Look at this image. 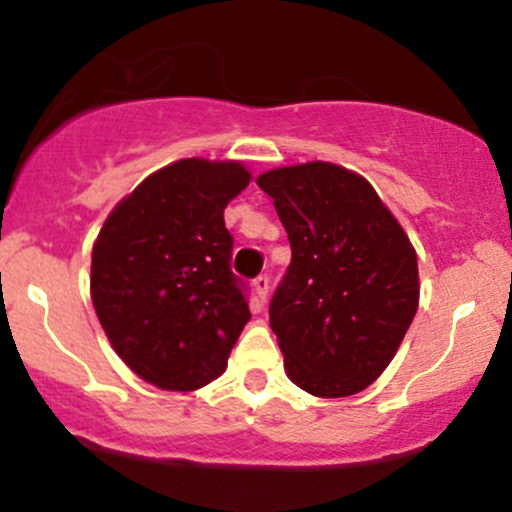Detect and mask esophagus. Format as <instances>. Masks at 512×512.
<instances>
[{"instance_id":"obj_1","label":"esophagus","mask_w":512,"mask_h":512,"mask_svg":"<svg viewBox=\"0 0 512 512\" xmlns=\"http://www.w3.org/2000/svg\"><path fill=\"white\" fill-rule=\"evenodd\" d=\"M252 287H255L257 301H260V304H265L267 294H270V277H267V274H260V277H257L255 282H252Z\"/></svg>"}]
</instances>
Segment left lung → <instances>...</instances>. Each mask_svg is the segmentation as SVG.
Returning a JSON list of instances; mask_svg holds the SVG:
<instances>
[{"instance_id": "1", "label": "left lung", "mask_w": 512, "mask_h": 512, "mask_svg": "<svg viewBox=\"0 0 512 512\" xmlns=\"http://www.w3.org/2000/svg\"><path fill=\"white\" fill-rule=\"evenodd\" d=\"M257 186L292 245L270 301L289 380L316 397L355 395L390 365L417 314V252L375 188L343 166H282Z\"/></svg>"}]
</instances>
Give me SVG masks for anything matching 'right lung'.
<instances>
[{
  "mask_svg": "<svg viewBox=\"0 0 512 512\" xmlns=\"http://www.w3.org/2000/svg\"><path fill=\"white\" fill-rule=\"evenodd\" d=\"M247 184L238 161L181 159L107 215L90 294L112 348L147 383L198 390L228 365L250 306L223 211Z\"/></svg>",
  "mask_w": 512,
  "mask_h": 512,
  "instance_id": "right-lung-1",
  "label": "right lung"
}]
</instances>
